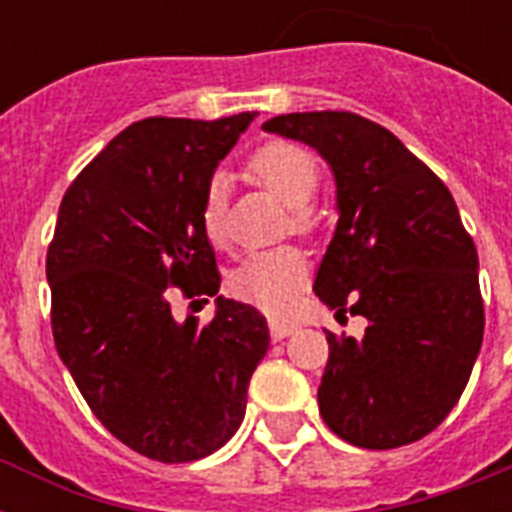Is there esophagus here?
Here are the masks:
<instances>
[{
    "label": "esophagus",
    "mask_w": 512,
    "mask_h": 512,
    "mask_svg": "<svg viewBox=\"0 0 512 512\" xmlns=\"http://www.w3.org/2000/svg\"><path fill=\"white\" fill-rule=\"evenodd\" d=\"M295 329H297L295 321H279V319L271 321V337H273V340H284V337L292 335Z\"/></svg>",
    "instance_id": "obj_1"
}]
</instances>
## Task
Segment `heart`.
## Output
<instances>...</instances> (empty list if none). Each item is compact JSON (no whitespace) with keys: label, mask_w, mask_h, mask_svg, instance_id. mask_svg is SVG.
Instances as JSON below:
<instances>
[{"label":"heart","mask_w":512,"mask_h":512,"mask_svg":"<svg viewBox=\"0 0 512 512\" xmlns=\"http://www.w3.org/2000/svg\"><path fill=\"white\" fill-rule=\"evenodd\" d=\"M249 175L292 207V225L308 231L313 225L311 204L319 191L321 172L311 151L295 143H268L252 154ZM225 207H228V177L212 175L201 199V223L215 244L225 239ZM308 281V260L300 249L276 247L249 255L236 268L231 289L271 316H284L295 308L297 295Z\"/></svg>","instance_id":"heart-1"}]
</instances>
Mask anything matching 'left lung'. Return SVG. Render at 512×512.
<instances>
[{
  "label": "left lung",
  "instance_id": "8db88e82",
  "mask_svg": "<svg viewBox=\"0 0 512 512\" xmlns=\"http://www.w3.org/2000/svg\"><path fill=\"white\" fill-rule=\"evenodd\" d=\"M265 132L319 151L335 175L337 228L313 292L366 332H327L319 409L332 433L396 449L460 401L484 340L478 252L452 193L401 140L348 111L276 116Z\"/></svg>",
  "mask_w": 512,
  "mask_h": 512
}]
</instances>
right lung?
<instances>
[{
	"mask_svg": "<svg viewBox=\"0 0 512 512\" xmlns=\"http://www.w3.org/2000/svg\"><path fill=\"white\" fill-rule=\"evenodd\" d=\"M255 116L135 122L60 201L47 252L55 348L108 433L151 460L217 452L239 430L249 377L268 353L257 308L217 297L201 327L172 316L167 292L217 295L201 199Z\"/></svg>",
	"mask_w": 512,
	"mask_h": 512,
	"instance_id": "obj_1",
	"label": "right lung"
}]
</instances>
